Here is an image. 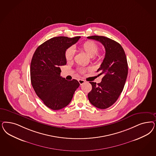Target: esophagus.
<instances>
[{
	"instance_id": "esophagus-1",
	"label": "esophagus",
	"mask_w": 156,
	"mask_h": 156,
	"mask_svg": "<svg viewBox=\"0 0 156 156\" xmlns=\"http://www.w3.org/2000/svg\"><path fill=\"white\" fill-rule=\"evenodd\" d=\"M78 81H79V84H80V85H82L83 84H84V83H86V81L84 80H83V79H79Z\"/></svg>"
}]
</instances>
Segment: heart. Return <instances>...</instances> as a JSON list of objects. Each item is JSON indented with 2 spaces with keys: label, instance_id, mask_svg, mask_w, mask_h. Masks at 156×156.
I'll return each instance as SVG.
<instances>
[{
  "label": "heart",
  "instance_id": "1",
  "mask_svg": "<svg viewBox=\"0 0 156 156\" xmlns=\"http://www.w3.org/2000/svg\"><path fill=\"white\" fill-rule=\"evenodd\" d=\"M80 49L83 50L86 54L89 55L90 57H93L96 55L99 50V46L96 44L95 42L92 41H87L84 43H83L80 46ZM75 55V50L73 48L70 47L68 48L65 53V57L66 60L67 61H70L72 60ZM86 72L85 69H81V73H84Z\"/></svg>",
  "mask_w": 156,
  "mask_h": 156
}]
</instances>
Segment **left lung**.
<instances>
[{"instance_id":"obj_1","label":"left lung","mask_w":156,"mask_h":156,"mask_svg":"<svg viewBox=\"0 0 156 156\" xmlns=\"http://www.w3.org/2000/svg\"><path fill=\"white\" fill-rule=\"evenodd\" d=\"M87 38L99 41L104 46L106 54L97 72L103 77L100 83L90 82L92 90L88 98L90 103L100 109L112 106L121 95L126 83L128 66L126 55L122 46L110 38L93 35Z\"/></svg>"}]
</instances>
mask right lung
Returning a JSON list of instances; mask_svg holds the SVG:
<instances>
[{
	"instance_id": "1",
	"label": "right lung",
	"mask_w": 156,
	"mask_h": 156,
	"mask_svg": "<svg viewBox=\"0 0 156 156\" xmlns=\"http://www.w3.org/2000/svg\"><path fill=\"white\" fill-rule=\"evenodd\" d=\"M80 37H56L39 46L30 65L31 84L38 96L48 107L53 110L69 105L80 84L75 79L68 81L60 76L61 66H65V53Z\"/></svg>"
}]
</instances>
